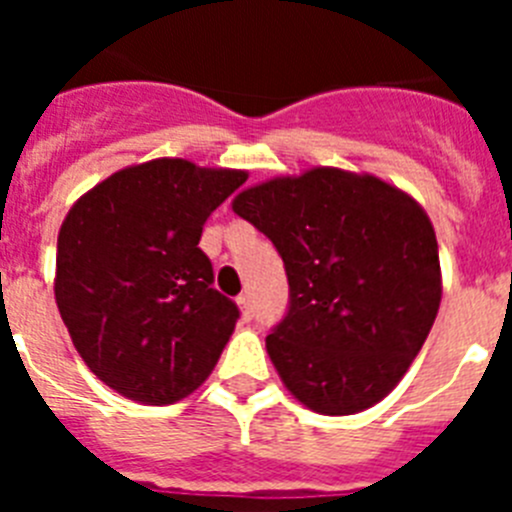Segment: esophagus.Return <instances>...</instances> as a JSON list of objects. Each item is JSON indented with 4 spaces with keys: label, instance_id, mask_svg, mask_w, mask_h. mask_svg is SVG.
<instances>
[{
    "label": "esophagus",
    "instance_id": "esophagus-1",
    "mask_svg": "<svg viewBox=\"0 0 512 512\" xmlns=\"http://www.w3.org/2000/svg\"><path fill=\"white\" fill-rule=\"evenodd\" d=\"M235 305H238V310H241V318L246 320V323H248V320L253 318V312H251V300H248L246 295H241V297H238V300H235Z\"/></svg>",
    "mask_w": 512,
    "mask_h": 512
}]
</instances>
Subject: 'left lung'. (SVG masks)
Wrapping results in <instances>:
<instances>
[{"label": "left lung", "instance_id": "8db88e82", "mask_svg": "<svg viewBox=\"0 0 512 512\" xmlns=\"http://www.w3.org/2000/svg\"><path fill=\"white\" fill-rule=\"evenodd\" d=\"M277 246L289 312L266 351L292 397L356 415L395 390L431 333L443 279L431 217L366 171L312 166L230 202Z\"/></svg>", "mask_w": 512, "mask_h": 512}]
</instances>
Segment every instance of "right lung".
Segmentation results:
<instances>
[{
	"label": "right lung",
	"mask_w": 512,
	"mask_h": 512,
	"mask_svg": "<svg viewBox=\"0 0 512 512\" xmlns=\"http://www.w3.org/2000/svg\"><path fill=\"white\" fill-rule=\"evenodd\" d=\"M246 179L241 169L153 158L107 176L63 217L58 312L89 372L117 395L174 405L215 369L238 307L212 289L200 238Z\"/></svg>",
	"instance_id": "right-lung-1"
}]
</instances>
